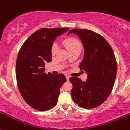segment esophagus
Returning <instances> with one entry per match:
<instances>
[{"label":"esophagus","mask_w":130,"mask_h":130,"mask_svg":"<svg viewBox=\"0 0 130 130\" xmlns=\"http://www.w3.org/2000/svg\"><path fill=\"white\" fill-rule=\"evenodd\" d=\"M65 77H66V78H67V80H69V78H70V75H69V74H65Z\"/></svg>","instance_id":"34e87169"}]
</instances>
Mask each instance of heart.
Returning <instances> with one entry per match:
<instances>
[{
	"instance_id": "b5f03b06",
	"label": "heart",
	"mask_w": 130,
	"mask_h": 130,
	"mask_svg": "<svg viewBox=\"0 0 130 130\" xmlns=\"http://www.w3.org/2000/svg\"><path fill=\"white\" fill-rule=\"evenodd\" d=\"M62 44L69 52L74 51V50H81V42L76 37H67V38H65L63 41ZM58 48L57 45L55 44H53L51 49V52L52 55H56V53L58 51Z\"/></svg>"
}]
</instances>
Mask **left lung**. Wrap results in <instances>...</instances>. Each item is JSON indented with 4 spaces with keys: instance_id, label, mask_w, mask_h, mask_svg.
Masks as SVG:
<instances>
[{
    "instance_id": "obj_1",
    "label": "left lung",
    "mask_w": 130,
    "mask_h": 130,
    "mask_svg": "<svg viewBox=\"0 0 130 130\" xmlns=\"http://www.w3.org/2000/svg\"><path fill=\"white\" fill-rule=\"evenodd\" d=\"M81 39L84 58L79 68L88 73L86 81L70 77L73 101L84 109H94L103 104L110 95L116 77L118 65L114 51L101 35L85 29H72Z\"/></svg>"
}]
</instances>
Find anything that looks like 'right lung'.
Segmentation results:
<instances>
[{
  "label": "right lung",
  "instance_id": "1",
  "mask_svg": "<svg viewBox=\"0 0 130 130\" xmlns=\"http://www.w3.org/2000/svg\"><path fill=\"white\" fill-rule=\"evenodd\" d=\"M69 28H42L32 34L20 48L16 63L18 87L31 107L46 111L57 104L60 89L67 80L62 74L44 72L45 63L52 60L51 49L56 37Z\"/></svg>",
  "mask_w": 130,
  "mask_h": 130
}]
</instances>
